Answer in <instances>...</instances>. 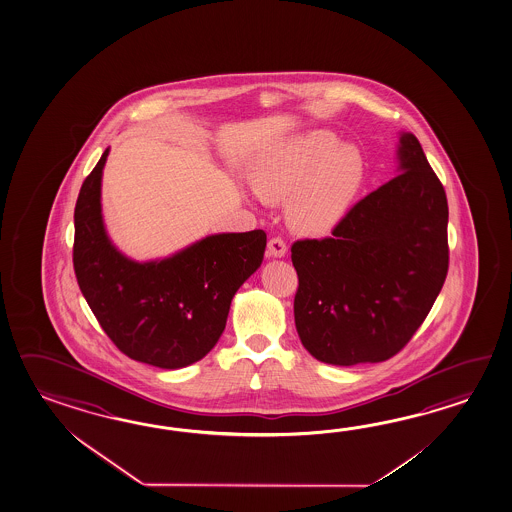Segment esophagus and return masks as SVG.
I'll return each mask as SVG.
<instances>
[{
    "label": "esophagus",
    "mask_w": 512,
    "mask_h": 512,
    "mask_svg": "<svg viewBox=\"0 0 512 512\" xmlns=\"http://www.w3.org/2000/svg\"><path fill=\"white\" fill-rule=\"evenodd\" d=\"M286 251H288V248H286V242H284L282 239H279V237H275V239H272L270 242H268V255H270V257L281 259V257L286 255Z\"/></svg>",
    "instance_id": "34e87169"
}]
</instances>
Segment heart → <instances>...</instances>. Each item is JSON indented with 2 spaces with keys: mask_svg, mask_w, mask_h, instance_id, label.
Returning a JSON list of instances; mask_svg holds the SVG:
<instances>
[{
  "mask_svg": "<svg viewBox=\"0 0 512 512\" xmlns=\"http://www.w3.org/2000/svg\"><path fill=\"white\" fill-rule=\"evenodd\" d=\"M365 182V158L328 131H310L259 158L253 193L270 204L288 200L286 219L306 237H324L343 222Z\"/></svg>",
  "mask_w": 512,
  "mask_h": 512,
  "instance_id": "heart-1",
  "label": "heart"
}]
</instances>
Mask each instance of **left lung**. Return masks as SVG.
Listing matches in <instances>:
<instances>
[{
    "label": "left lung",
    "instance_id": "1",
    "mask_svg": "<svg viewBox=\"0 0 512 512\" xmlns=\"http://www.w3.org/2000/svg\"><path fill=\"white\" fill-rule=\"evenodd\" d=\"M396 160V177L357 202L330 239L292 246L295 328L304 348L326 365L396 355L447 277L445 189L412 133H399Z\"/></svg>",
    "mask_w": 512,
    "mask_h": 512
}]
</instances>
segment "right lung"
<instances>
[{
    "mask_svg": "<svg viewBox=\"0 0 512 512\" xmlns=\"http://www.w3.org/2000/svg\"><path fill=\"white\" fill-rule=\"evenodd\" d=\"M109 147L74 208L73 262L85 301L131 359L177 370L217 345L231 299L261 268L266 233H213L162 259L135 261L105 230L102 175Z\"/></svg>",
    "mask_w": 512,
    "mask_h": 512,
    "instance_id": "obj_1",
    "label": "right lung"
}]
</instances>
